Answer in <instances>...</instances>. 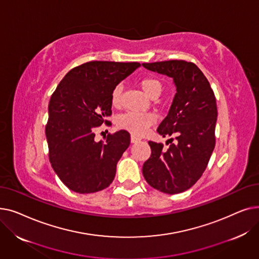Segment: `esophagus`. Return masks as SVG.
<instances>
[{
  "label": "esophagus",
  "mask_w": 259,
  "mask_h": 259,
  "mask_svg": "<svg viewBox=\"0 0 259 259\" xmlns=\"http://www.w3.org/2000/svg\"><path fill=\"white\" fill-rule=\"evenodd\" d=\"M139 142H141V138L137 137V135L132 134V135H131V143H132V144H135V143H139Z\"/></svg>",
  "instance_id": "1"
}]
</instances>
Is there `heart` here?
<instances>
[{
  "label": "heart",
  "mask_w": 259,
  "mask_h": 259,
  "mask_svg": "<svg viewBox=\"0 0 259 259\" xmlns=\"http://www.w3.org/2000/svg\"><path fill=\"white\" fill-rule=\"evenodd\" d=\"M139 85L149 98L156 99L164 90L161 81L154 76H145L139 80ZM122 99V86L116 85L111 91V105L118 108ZM155 121V116L152 113L127 112L117 118V126L120 129L128 130L134 134H143L148 127Z\"/></svg>",
  "instance_id": "obj_1"
}]
</instances>
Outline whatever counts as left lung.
I'll return each mask as SVG.
<instances>
[{
  "label": "left lung",
  "instance_id": "8db88e82",
  "mask_svg": "<svg viewBox=\"0 0 259 259\" xmlns=\"http://www.w3.org/2000/svg\"><path fill=\"white\" fill-rule=\"evenodd\" d=\"M143 66L172 77L176 86L169 113L157 128L164 138L174 139L167 141V150L160 143L149 142L151 156L144 162L143 175L154 189L178 194L191 188L208 166L215 147L216 99L209 80L194 63L171 60Z\"/></svg>",
  "mask_w": 259,
  "mask_h": 259
}]
</instances>
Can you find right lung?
Returning <instances> with one entry per match:
<instances>
[{
    "label": "right lung",
    "mask_w": 259,
    "mask_h": 259,
    "mask_svg": "<svg viewBox=\"0 0 259 259\" xmlns=\"http://www.w3.org/2000/svg\"><path fill=\"white\" fill-rule=\"evenodd\" d=\"M141 64L92 61L74 67L51 95L46 125L50 164L72 191L94 193L110 186L116 164L130 145L126 130L95 142V129L108 124L111 91Z\"/></svg>",
    "instance_id": "1"
}]
</instances>
